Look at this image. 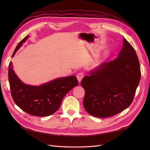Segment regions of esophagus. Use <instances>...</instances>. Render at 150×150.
<instances>
[{"mask_svg": "<svg viewBox=\"0 0 150 150\" xmlns=\"http://www.w3.org/2000/svg\"><path fill=\"white\" fill-rule=\"evenodd\" d=\"M77 79H78L79 83H80L81 80H82V79L84 77V74L83 73V72H79V73H78V74H77Z\"/></svg>", "mask_w": 150, "mask_h": 150, "instance_id": "34e87169", "label": "esophagus"}]
</instances>
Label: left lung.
Returning a JSON list of instances; mask_svg holds the SVG:
<instances>
[{"label":"left lung","mask_w":150,"mask_h":150,"mask_svg":"<svg viewBox=\"0 0 150 150\" xmlns=\"http://www.w3.org/2000/svg\"><path fill=\"white\" fill-rule=\"evenodd\" d=\"M140 78L135 50L123 38L117 57L96 66L81 81L86 111L98 117H110L123 111L132 103Z\"/></svg>","instance_id":"left-lung-1"}]
</instances>
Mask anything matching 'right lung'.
Instances as JSON below:
<instances>
[{
  "mask_svg": "<svg viewBox=\"0 0 150 150\" xmlns=\"http://www.w3.org/2000/svg\"><path fill=\"white\" fill-rule=\"evenodd\" d=\"M29 37L27 35L17 44L12 57ZM12 67L11 62L8 76L13 100L21 110L33 116H47L54 114L59 108L65 95L78 84L74 76L56 78L39 86L27 84L19 78Z\"/></svg>",
  "mask_w": 150,
  "mask_h": 150,
  "instance_id": "right-lung-1",
  "label": "right lung"
}]
</instances>
